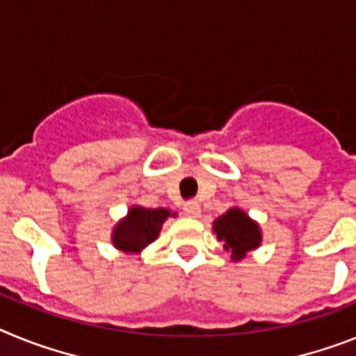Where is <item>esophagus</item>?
I'll return each instance as SVG.
<instances>
[{
	"label": "esophagus",
	"mask_w": 356,
	"mask_h": 356,
	"mask_svg": "<svg viewBox=\"0 0 356 356\" xmlns=\"http://www.w3.org/2000/svg\"><path fill=\"white\" fill-rule=\"evenodd\" d=\"M184 213H186L188 216H199L200 204L197 202V200H188V202L184 204Z\"/></svg>",
	"instance_id": "1"
}]
</instances>
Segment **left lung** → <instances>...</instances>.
<instances>
[{"instance_id": "1", "label": "left lung", "mask_w": 356, "mask_h": 356, "mask_svg": "<svg viewBox=\"0 0 356 356\" xmlns=\"http://www.w3.org/2000/svg\"><path fill=\"white\" fill-rule=\"evenodd\" d=\"M215 233L224 247L231 251L233 259H242L249 251L261 242V233L256 222H252L242 209L233 208L215 220Z\"/></svg>"}]
</instances>
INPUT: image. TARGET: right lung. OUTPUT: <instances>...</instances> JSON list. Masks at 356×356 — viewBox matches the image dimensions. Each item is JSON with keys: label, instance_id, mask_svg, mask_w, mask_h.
Listing matches in <instances>:
<instances>
[{"label": "right lung", "instance_id": "1", "mask_svg": "<svg viewBox=\"0 0 356 356\" xmlns=\"http://www.w3.org/2000/svg\"><path fill=\"white\" fill-rule=\"evenodd\" d=\"M170 215L175 216V213H170L165 208L145 209L136 206L129 211L125 220L116 225L113 233L114 247L123 252H140L156 240L161 225Z\"/></svg>", "mask_w": 356, "mask_h": 356}]
</instances>
